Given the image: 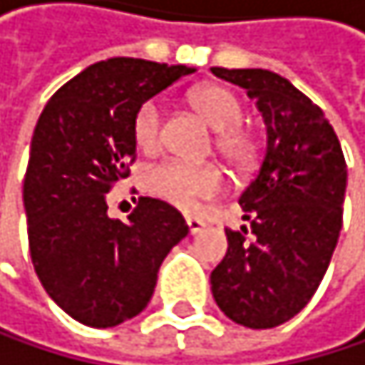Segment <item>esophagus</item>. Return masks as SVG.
<instances>
[{"mask_svg": "<svg viewBox=\"0 0 365 365\" xmlns=\"http://www.w3.org/2000/svg\"><path fill=\"white\" fill-rule=\"evenodd\" d=\"M187 227H189V234L196 236L198 232L205 230V222H202L200 218H187Z\"/></svg>", "mask_w": 365, "mask_h": 365, "instance_id": "34e87169", "label": "esophagus"}]
</instances>
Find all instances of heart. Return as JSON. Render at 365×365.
Segmentation results:
<instances>
[{
	"instance_id": "b5f03b06",
	"label": "heart",
	"mask_w": 365,
	"mask_h": 365,
	"mask_svg": "<svg viewBox=\"0 0 365 365\" xmlns=\"http://www.w3.org/2000/svg\"><path fill=\"white\" fill-rule=\"evenodd\" d=\"M192 102L196 111L218 129L216 149L227 163L243 167L252 160L254 143L238 127L243 118V104L230 88L207 84L194 91ZM133 140L135 145L151 153L163 143V106L158 100H147L138 106L133 115ZM145 189L176 210L192 214L200 202L214 198L222 189V173L214 165H192L185 160L169 158L151 165L145 171Z\"/></svg>"
}]
</instances>
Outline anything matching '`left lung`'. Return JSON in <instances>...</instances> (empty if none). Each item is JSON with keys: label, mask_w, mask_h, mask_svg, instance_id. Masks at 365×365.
<instances>
[{"label": "left lung", "mask_w": 365, "mask_h": 365, "mask_svg": "<svg viewBox=\"0 0 365 365\" xmlns=\"http://www.w3.org/2000/svg\"><path fill=\"white\" fill-rule=\"evenodd\" d=\"M212 73L245 88L267 127L261 169L238 198L252 238L245 225L225 230L212 294L234 324L277 328L308 305L330 265L344 222L346 158L324 111L279 73Z\"/></svg>", "instance_id": "left-lung-1"}]
</instances>
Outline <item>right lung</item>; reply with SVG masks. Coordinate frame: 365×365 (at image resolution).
I'll return each mask as SVG.
<instances>
[{"label": "right lung", "mask_w": 365, "mask_h": 365, "mask_svg": "<svg viewBox=\"0 0 365 365\" xmlns=\"http://www.w3.org/2000/svg\"><path fill=\"white\" fill-rule=\"evenodd\" d=\"M194 71L111 57L55 91L37 120L24 178L31 259L48 297L84 326L143 312L165 256L189 234L158 198H140L127 222L109 218L106 194L135 160L138 106Z\"/></svg>", "instance_id": "right-lung-1"}]
</instances>
